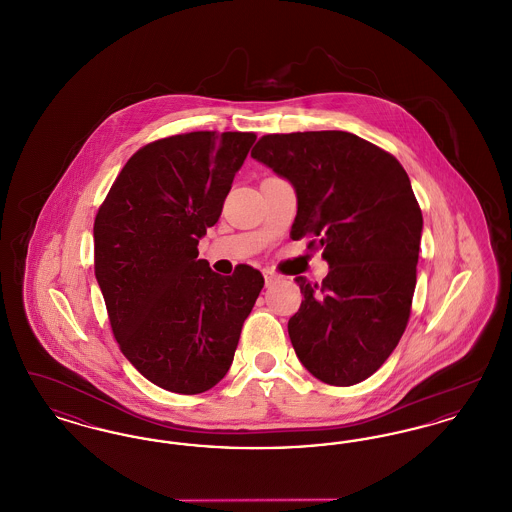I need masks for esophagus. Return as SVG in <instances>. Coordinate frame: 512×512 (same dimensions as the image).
Instances as JSON below:
<instances>
[{
	"mask_svg": "<svg viewBox=\"0 0 512 512\" xmlns=\"http://www.w3.org/2000/svg\"><path fill=\"white\" fill-rule=\"evenodd\" d=\"M263 276H265V284H267V286L276 284V280H278V276H276L274 272H270V270H263Z\"/></svg>",
	"mask_w": 512,
	"mask_h": 512,
	"instance_id": "obj_1",
	"label": "esophagus"
}]
</instances>
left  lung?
Listing matches in <instances>:
<instances>
[{"mask_svg":"<svg viewBox=\"0 0 512 512\" xmlns=\"http://www.w3.org/2000/svg\"><path fill=\"white\" fill-rule=\"evenodd\" d=\"M251 157L292 184L290 236L313 238L330 267L320 286L295 278V355L324 384H359L386 363L411 315L422 236L411 180L388 151L341 130L268 134Z\"/></svg>","mask_w":512,"mask_h":512,"instance_id":"obj_1","label":"left lung"}]
</instances>
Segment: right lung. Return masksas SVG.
I'll return each mask as SVG.
<instances>
[{
  "instance_id": "right-lung-1",
  "label": "right lung",
  "mask_w": 512,
  "mask_h": 512,
  "mask_svg": "<svg viewBox=\"0 0 512 512\" xmlns=\"http://www.w3.org/2000/svg\"><path fill=\"white\" fill-rule=\"evenodd\" d=\"M253 132H190L157 140L122 167L94 222V267L124 357L163 390H211L234 361L265 278L197 259L217 224Z\"/></svg>"
}]
</instances>
